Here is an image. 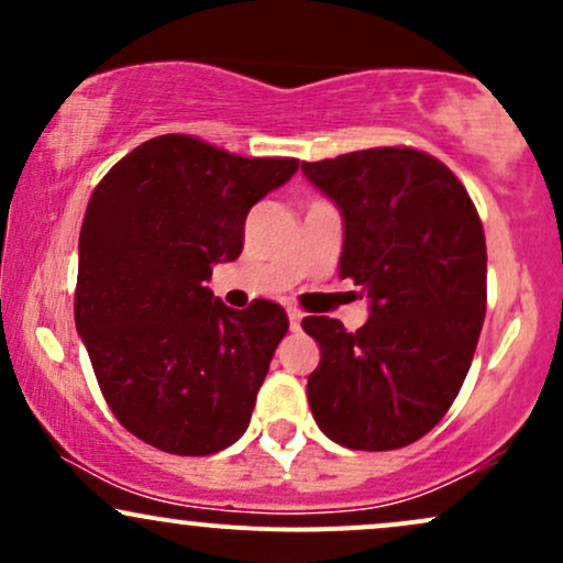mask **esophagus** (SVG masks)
I'll return each mask as SVG.
<instances>
[{"label":"esophagus","mask_w":563,"mask_h":563,"mask_svg":"<svg viewBox=\"0 0 563 563\" xmlns=\"http://www.w3.org/2000/svg\"><path fill=\"white\" fill-rule=\"evenodd\" d=\"M288 322H290V331H299V325H301L299 309H288Z\"/></svg>","instance_id":"1"}]
</instances>
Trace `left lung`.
Returning a JSON list of instances; mask_svg holds the SVG:
<instances>
[{
    "instance_id": "obj_1",
    "label": "left lung",
    "mask_w": 563,
    "mask_h": 563,
    "mask_svg": "<svg viewBox=\"0 0 563 563\" xmlns=\"http://www.w3.org/2000/svg\"><path fill=\"white\" fill-rule=\"evenodd\" d=\"M344 217L341 277L371 299L349 333L309 314L320 344L307 397L322 434L349 450H397L429 434L455 402L487 309V243L466 187L416 147L303 161Z\"/></svg>"
}]
</instances>
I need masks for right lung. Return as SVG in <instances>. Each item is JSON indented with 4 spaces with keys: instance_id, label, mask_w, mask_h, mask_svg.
I'll return each instance as SVG.
<instances>
[{
    "instance_id": "1",
    "label": "right lung",
    "mask_w": 563,
    "mask_h": 563,
    "mask_svg": "<svg viewBox=\"0 0 563 563\" xmlns=\"http://www.w3.org/2000/svg\"><path fill=\"white\" fill-rule=\"evenodd\" d=\"M299 169L190 134L142 142L84 214L76 331L119 423L172 455H214L249 429L286 309H230L206 280L243 251L251 206Z\"/></svg>"
}]
</instances>
